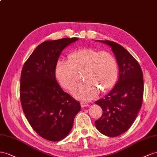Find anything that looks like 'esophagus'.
<instances>
[{
	"instance_id": "34e87169",
	"label": "esophagus",
	"mask_w": 157,
	"mask_h": 157,
	"mask_svg": "<svg viewBox=\"0 0 157 157\" xmlns=\"http://www.w3.org/2000/svg\"><path fill=\"white\" fill-rule=\"evenodd\" d=\"M81 106H82V107H83V108H84V107H86V106H89V104L87 103V102H82Z\"/></svg>"
}]
</instances>
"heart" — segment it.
Listing matches in <instances>:
<instances>
[{
	"label": "heart",
	"mask_w": 157,
	"mask_h": 157,
	"mask_svg": "<svg viewBox=\"0 0 157 157\" xmlns=\"http://www.w3.org/2000/svg\"><path fill=\"white\" fill-rule=\"evenodd\" d=\"M82 72L85 82L73 95L79 100L89 101L98 96L99 90L105 93L114 86L118 74V62L109 52L87 48L71 53L68 61H60L56 70L59 83L70 91L77 87L78 74Z\"/></svg>",
	"instance_id": "obj_1"
}]
</instances>
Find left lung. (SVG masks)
I'll use <instances>...</instances> for the list:
<instances>
[{
	"label": "left lung",
	"instance_id": "obj_1",
	"mask_svg": "<svg viewBox=\"0 0 157 157\" xmlns=\"http://www.w3.org/2000/svg\"><path fill=\"white\" fill-rule=\"evenodd\" d=\"M97 41L110 46L119 67L117 83L109 94L95 103L101 107V117L95 121V127L101 133L116 137L131 127L143 102V75L138 62L126 48L113 41Z\"/></svg>",
	"mask_w": 157,
	"mask_h": 157
}]
</instances>
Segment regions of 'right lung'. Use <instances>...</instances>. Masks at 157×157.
<instances>
[{"label":"right lung","instance_id":"1","mask_svg":"<svg viewBox=\"0 0 157 157\" xmlns=\"http://www.w3.org/2000/svg\"><path fill=\"white\" fill-rule=\"evenodd\" d=\"M78 38H63L40 44L22 68L20 95L22 109L39 136L59 141L68 135L79 101L64 92L56 79V67L62 51Z\"/></svg>","mask_w":157,"mask_h":157}]
</instances>
